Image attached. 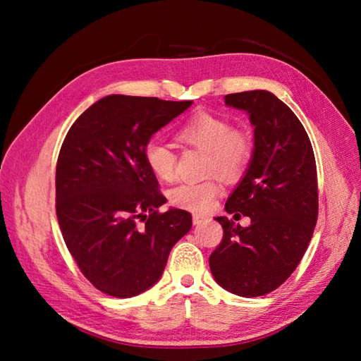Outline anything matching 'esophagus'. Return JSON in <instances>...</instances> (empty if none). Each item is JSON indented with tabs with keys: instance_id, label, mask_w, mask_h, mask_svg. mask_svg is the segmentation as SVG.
I'll list each match as a JSON object with an SVG mask.
<instances>
[{
	"instance_id": "34e87169",
	"label": "esophagus",
	"mask_w": 361,
	"mask_h": 361,
	"mask_svg": "<svg viewBox=\"0 0 361 361\" xmlns=\"http://www.w3.org/2000/svg\"><path fill=\"white\" fill-rule=\"evenodd\" d=\"M204 220H206V216H203V215H199V214H194V215H192V223H194L195 226L203 223Z\"/></svg>"
}]
</instances>
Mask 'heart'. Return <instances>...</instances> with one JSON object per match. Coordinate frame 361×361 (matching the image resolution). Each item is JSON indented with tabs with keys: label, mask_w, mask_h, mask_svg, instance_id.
I'll return each instance as SVG.
<instances>
[{
	"label": "heart",
	"mask_w": 361,
	"mask_h": 361,
	"mask_svg": "<svg viewBox=\"0 0 361 361\" xmlns=\"http://www.w3.org/2000/svg\"><path fill=\"white\" fill-rule=\"evenodd\" d=\"M178 138L183 145L206 152V173H215L224 180L241 178L253 155L248 135L233 129L228 120L211 113L202 111L191 116L179 128ZM143 155L149 170L158 179L170 182L176 176V155L167 145L152 140ZM220 192L221 187L215 179L185 182L171 190L170 202L179 209L206 214L212 209Z\"/></svg>",
	"instance_id": "1"
}]
</instances>
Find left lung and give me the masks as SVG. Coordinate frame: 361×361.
Returning <instances> with one entry per match:
<instances>
[{
	"label": "left lung",
	"mask_w": 361,
	"mask_h": 361,
	"mask_svg": "<svg viewBox=\"0 0 361 361\" xmlns=\"http://www.w3.org/2000/svg\"><path fill=\"white\" fill-rule=\"evenodd\" d=\"M227 106L250 116L255 149L241 182L226 202L241 227L216 216L224 235L209 256L218 285L239 297H262L298 267L318 220V178L307 133L290 108L267 90L224 96Z\"/></svg>",
	"instance_id": "obj_1"
}]
</instances>
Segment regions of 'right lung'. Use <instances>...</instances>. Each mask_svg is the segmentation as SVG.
Segmentation results:
<instances>
[{"instance_id": "obj_1", "label": "right lung", "mask_w": 361, "mask_h": 361, "mask_svg": "<svg viewBox=\"0 0 361 361\" xmlns=\"http://www.w3.org/2000/svg\"><path fill=\"white\" fill-rule=\"evenodd\" d=\"M191 104L105 96L63 141L56 170L63 239L84 277L111 297L130 298L154 286L173 245L192 226L187 211H158L167 199L143 155L150 137Z\"/></svg>"}]
</instances>
